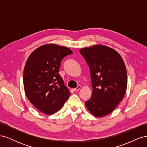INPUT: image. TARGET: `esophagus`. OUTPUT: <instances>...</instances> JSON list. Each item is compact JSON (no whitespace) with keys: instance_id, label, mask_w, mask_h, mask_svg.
<instances>
[{"instance_id":"esophagus-1","label":"esophagus","mask_w":147,"mask_h":147,"mask_svg":"<svg viewBox=\"0 0 147 147\" xmlns=\"http://www.w3.org/2000/svg\"><path fill=\"white\" fill-rule=\"evenodd\" d=\"M80 88H81V86H80V85H78L76 88L73 89V90H74V91H75V92H77V91H79V90H80Z\"/></svg>"}]
</instances>
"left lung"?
<instances>
[{
    "mask_svg": "<svg viewBox=\"0 0 147 147\" xmlns=\"http://www.w3.org/2000/svg\"><path fill=\"white\" fill-rule=\"evenodd\" d=\"M80 53L90 69L92 87L91 99L85 105L95 117L105 116L117 107L126 93L125 64L117 51L106 46L84 48Z\"/></svg>",
    "mask_w": 147,
    "mask_h": 147,
    "instance_id": "1",
    "label": "left lung"
}]
</instances>
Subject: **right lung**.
<instances>
[{
  "label": "right lung",
  "instance_id": "add662e5",
  "mask_svg": "<svg viewBox=\"0 0 147 147\" xmlns=\"http://www.w3.org/2000/svg\"><path fill=\"white\" fill-rule=\"evenodd\" d=\"M69 48L48 44L35 50L23 72L26 95L35 108L47 115L59 111L70 92L58 74L62 60L72 54Z\"/></svg>",
  "mask_w": 147,
  "mask_h": 147
}]
</instances>
